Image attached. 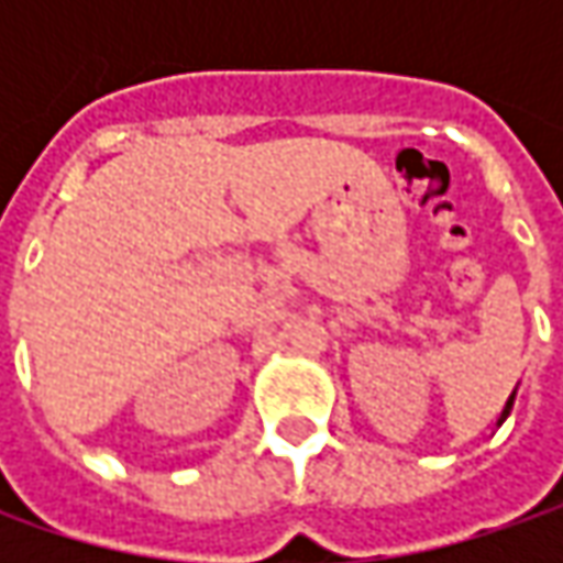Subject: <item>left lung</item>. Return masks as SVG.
I'll list each match as a JSON object with an SVG mask.
<instances>
[{
  "label": "left lung",
  "mask_w": 563,
  "mask_h": 563,
  "mask_svg": "<svg viewBox=\"0 0 563 563\" xmlns=\"http://www.w3.org/2000/svg\"><path fill=\"white\" fill-rule=\"evenodd\" d=\"M510 407H514V395H510V398H508V404H505V410H501V420H498V422H505V420H508Z\"/></svg>",
  "instance_id": "left-lung-1"
}]
</instances>
